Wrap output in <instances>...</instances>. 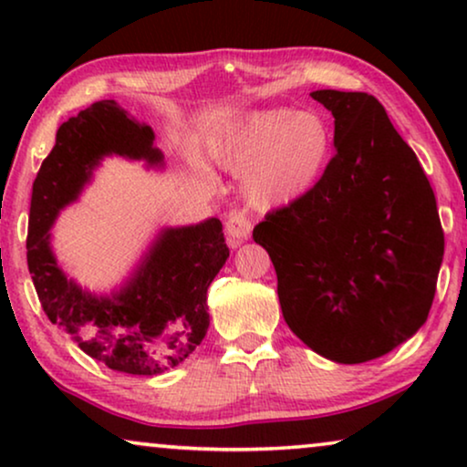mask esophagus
I'll return each instance as SVG.
<instances>
[{"mask_svg": "<svg viewBox=\"0 0 467 467\" xmlns=\"http://www.w3.org/2000/svg\"><path fill=\"white\" fill-rule=\"evenodd\" d=\"M225 229H227V240H229V244H232V246H240L242 242L248 240V235H251L253 225H251V221H248L244 214H242V213H234V214L227 216Z\"/></svg>", "mask_w": 467, "mask_h": 467, "instance_id": "34e87169", "label": "esophagus"}]
</instances>
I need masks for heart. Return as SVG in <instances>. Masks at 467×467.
Listing matches in <instances>:
<instances>
[{
  "label": "heart",
  "mask_w": 467,
  "mask_h": 467,
  "mask_svg": "<svg viewBox=\"0 0 467 467\" xmlns=\"http://www.w3.org/2000/svg\"><path fill=\"white\" fill-rule=\"evenodd\" d=\"M208 149L223 170L246 174V202L265 213L291 206L323 181L336 131L318 110L261 108L221 127Z\"/></svg>",
  "instance_id": "1"
}]
</instances>
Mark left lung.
Listing matches in <instances>:
<instances>
[{"mask_svg":"<svg viewBox=\"0 0 467 467\" xmlns=\"http://www.w3.org/2000/svg\"><path fill=\"white\" fill-rule=\"evenodd\" d=\"M334 114L336 155L253 240L270 254L286 325L336 363L391 353L430 315L444 234L417 155L368 93L312 91Z\"/></svg>","mask_w":467,"mask_h":467,"instance_id":"left-lung-1","label":"left lung"}]
</instances>
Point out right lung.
<instances>
[{"instance_id":"1","label":"right lung","mask_w":467,"mask_h":467,"mask_svg":"<svg viewBox=\"0 0 467 467\" xmlns=\"http://www.w3.org/2000/svg\"><path fill=\"white\" fill-rule=\"evenodd\" d=\"M106 157L163 170L155 131L104 99L57 131V142L34 182L27 265L50 323L114 372L157 376L181 366L206 336L208 286L229 257L216 216L193 225L161 227L136 265L110 293L76 283L57 259L50 229L61 210L80 200Z\"/></svg>"}]
</instances>
